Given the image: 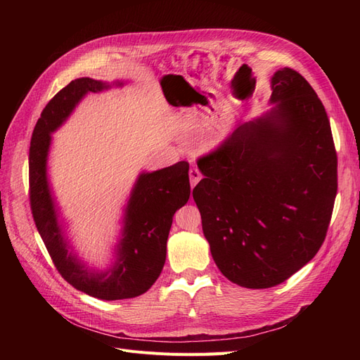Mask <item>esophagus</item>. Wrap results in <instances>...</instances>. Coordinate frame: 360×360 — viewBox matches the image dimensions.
I'll list each match as a JSON object with an SVG mask.
<instances>
[{"mask_svg": "<svg viewBox=\"0 0 360 360\" xmlns=\"http://www.w3.org/2000/svg\"><path fill=\"white\" fill-rule=\"evenodd\" d=\"M189 180H191V186L193 188L201 180V172L197 167H191L189 169Z\"/></svg>", "mask_w": 360, "mask_h": 360, "instance_id": "1", "label": "esophagus"}]
</instances>
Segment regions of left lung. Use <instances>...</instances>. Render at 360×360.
Returning a JSON list of instances; mask_svg holds the SVG:
<instances>
[{"label": "left lung", "instance_id": "obj_1", "mask_svg": "<svg viewBox=\"0 0 360 360\" xmlns=\"http://www.w3.org/2000/svg\"><path fill=\"white\" fill-rule=\"evenodd\" d=\"M270 102L198 159L204 179L192 192L216 266L246 288L275 287L309 263L338 191L330 122L309 82L281 69Z\"/></svg>", "mask_w": 360, "mask_h": 360}]
</instances>
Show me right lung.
Wrapping results in <instances>:
<instances>
[{"instance_id": "1", "label": "right lung", "mask_w": 360, "mask_h": 360, "mask_svg": "<svg viewBox=\"0 0 360 360\" xmlns=\"http://www.w3.org/2000/svg\"><path fill=\"white\" fill-rule=\"evenodd\" d=\"M108 86L91 78L75 79L53 96L41 111L30 146V204L37 231L58 274L91 297L120 300L141 296L159 278L167 258L172 216L188 202L191 184L186 160L141 174L130 193L117 261L110 270L96 274L69 252L46 179L51 134L63 124L86 93L102 91Z\"/></svg>"}]
</instances>
